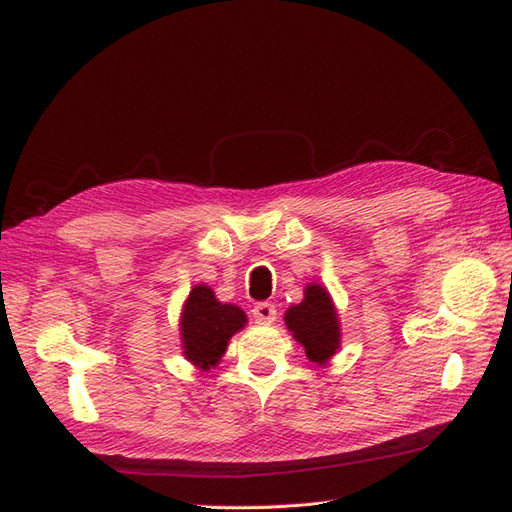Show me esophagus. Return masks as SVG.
I'll list each match as a JSON object with an SVG mask.
<instances>
[{
	"label": "esophagus",
	"instance_id": "esophagus-1",
	"mask_svg": "<svg viewBox=\"0 0 512 512\" xmlns=\"http://www.w3.org/2000/svg\"><path fill=\"white\" fill-rule=\"evenodd\" d=\"M252 316L258 324H271L275 322V316H277V309L273 303H258L254 309H252Z\"/></svg>",
	"mask_w": 512,
	"mask_h": 512
}]
</instances>
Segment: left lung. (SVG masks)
Returning <instances> with one entry per match:
<instances>
[{"instance_id": "1", "label": "left lung", "mask_w": 512, "mask_h": 512, "mask_svg": "<svg viewBox=\"0 0 512 512\" xmlns=\"http://www.w3.org/2000/svg\"><path fill=\"white\" fill-rule=\"evenodd\" d=\"M284 322L312 363L324 365L339 350V339H342L339 318L324 286L307 284L305 299L288 307Z\"/></svg>"}]
</instances>
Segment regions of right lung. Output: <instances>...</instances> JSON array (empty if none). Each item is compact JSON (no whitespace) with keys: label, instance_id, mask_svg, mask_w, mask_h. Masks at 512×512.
I'll list each match as a JSON object with an SVG mask.
<instances>
[{"label":"right lung","instance_id":"right-lung-1","mask_svg":"<svg viewBox=\"0 0 512 512\" xmlns=\"http://www.w3.org/2000/svg\"><path fill=\"white\" fill-rule=\"evenodd\" d=\"M241 307L220 303L209 286H194L181 314L183 354L192 365L209 369L220 363L230 337L245 327Z\"/></svg>","mask_w":512,"mask_h":512}]
</instances>
